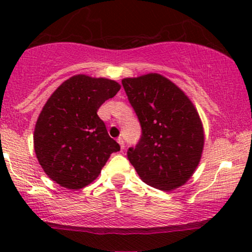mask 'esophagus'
Masks as SVG:
<instances>
[{"mask_svg": "<svg viewBox=\"0 0 252 252\" xmlns=\"http://www.w3.org/2000/svg\"><path fill=\"white\" fill-rule=\"evenodd\" d=\"M117 142L120 143V146H121V150H123V149H124V141H123V138L118 137V138H117Z\"/></svg>", "mask_w": 252, "mask_h": 252, "instance_id": "esophagus-1", "label": "esophagus"}]
</instances>
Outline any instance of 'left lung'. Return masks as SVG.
Masks as SVG:
<instances>
[{
    "mask_svg": "<svg viewBox=\"0 0 252 252\" xmlns=\"http://www.w3.org/2000/svg\"><path fill=\"white\" fill-rule=\"evenodd\" d=\"M142 136L129 148L130 163L141 180L161 190L186 184L200 162L204 128L194 104L182 90L158 73L124 78Z\"/></svg>",
    "mask_w": 252,
    "mask_h": 252,
    "instance_id": "left-lung-1",
    "label": "left lung"
}]
</instances>
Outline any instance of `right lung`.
Listing matches in <instances>:
<instances>
[{"label":"right lung","mask_w":252,"mask_h":252,"mask_svg":"<svg viewBox=\"0 0 252 252\" xmlns=\"http://www.w3.org/2000/svg\"><path fill=\"white\" fill-rule=\"evenodd\" d=\"M117 82L77 74L48 98L34 129V150L48 178L67 189L96 180L118 144L97 111L120 91Z\"/></svg>","instance_id":"1"}]
</instances>
